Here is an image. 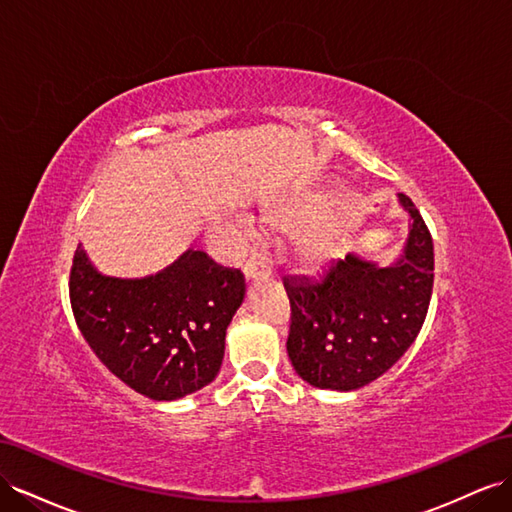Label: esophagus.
<instances>
[{
    "instance_id": "obj_1",
    "label": "esophagus",
    "mask_w": 512,
    "mask_h": 512,
    "mask_svg": "<svg viewBox=\"0 0 512 512\" xmlns=\"http://www.w3.org/2000/svg\"><path fill=\"white\" fill-rule=\"evenodd\" d=\"M243 273L247 280H258L260 275H269L271 273V265H269V258L262 256L258 252H252L250 258L245 260V267Z\"/></svg>"
}]
</instances>
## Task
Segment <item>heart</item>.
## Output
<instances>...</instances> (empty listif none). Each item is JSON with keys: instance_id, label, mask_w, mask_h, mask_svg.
<instances>
[{"instance_id": "1", "label": "heart", "mask_w": 512, "mask_h": 512, "mask_svg": "<svg viewBox=\"0 0 512 512\" xmlns=\"http://www.w3.org/2000/svg\"><path fill=\"white\" fill-rule=\"evenodd\" d=\"M338 230L331 226H314L299 237L297 250L301 260L306 262H323L336 252Z\"/></svg>"}]
</instances>
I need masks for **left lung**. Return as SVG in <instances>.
<instances>
[{
  "mask_svg": "<svg viewBox=\"0 0 512 512\" xmlns=\"http://www.w3.org/2000/svg\"><path fill=\"white\" fill-rule=\"evenodd\" d=\"M405 256L379 269L349 254L316 278H284L290 301L286 351L295 372L321 390H359L390 370L418 338L433 295L435 254L416 204Z\"/></svg>",
  "mask_w": 512,
  "mask_h": 512,
  "instance_id": "obj_1",
  "label": "left lung"
}]
</instances>
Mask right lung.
Segmentation results:
<instances>
[{
    "mask_svg": "<svg viewBox=\"0 0 512 512\" xmlns=\"http://www.w3.org/2000/svg\"><path fill=\"white\" fill-rule=\"evenodd\" d=\"M245 295L239 269L187 250L142 280L107 278L77 247L68 297L96 357L137 394L176 400L209 385L224 359L226 329Z\"/></svg>",
    "mask_w": 512,
    "mask_h": 512,
    "instance_id": "add662e5",
    "label": "right lung"
}]
</instances>
